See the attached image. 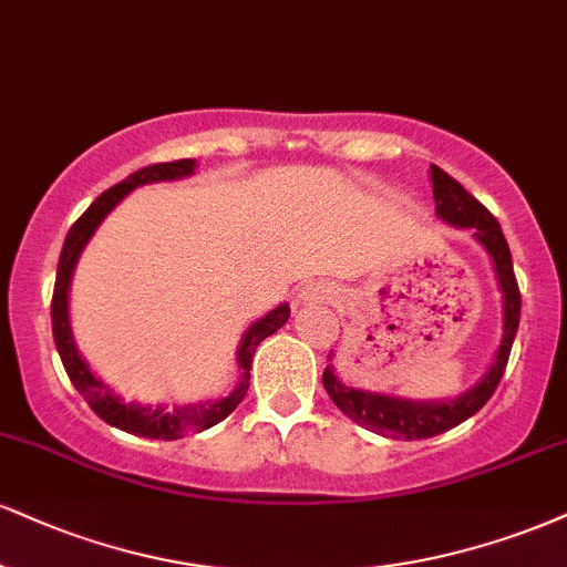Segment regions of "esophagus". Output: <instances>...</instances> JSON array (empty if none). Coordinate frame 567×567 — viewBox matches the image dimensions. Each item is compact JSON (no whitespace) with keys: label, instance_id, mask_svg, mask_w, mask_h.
Masks as SVG:
<instances>
[{"label":"esophagus","instance_id":"1","mask_svg":"<svg viewBox=\"0 0 567 567\" xmlns=\"http://www.w3.org/2000/svg\"><path fill=\"white\" fill-rule=\"evenodd\" d=\"M327 298H330V290L322 288V285H311V288L303 292V301H317V303H322V301H327Z\"/></svg>","mask_w":567,"mask_h":567}]
</instances>
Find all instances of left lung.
Instances as JSON below:
<instances>
[{"label":"left lung","instance_id":"left-lung-1","mask_svg":"<svg viewBox=\"0 0 567 567\" xmlns=\"http://www.w3.org/2000/svg\"><path fill=\"white\" fill-rule=\"evenodd\" d=\"M431 179H433V197H435V214L443 221L454 224V227H473L475 237H478L488 256L494 258L496 277H499L502 292H504V336L499 353H496L494 364L486 372V378L478 385L470 388L454 401H433V404H420V401H401L391 399V395L364 393L357 388L343 385L336 378V372L327 367L322 374L324 391L330 393L332 404H336L346 417L359 422L367 431L388 435V439L401 441H420L433 439L452 427L473 417L478 409L494 395L496 385H499L504 370H507L509 351H513V340L517 336V324H520V288H517L515 269H513V254L509 245L504 240V231L496 221L494 214L483 206L478 197H473L462 187L454 176H449L443 168L431 163Z\"/></svg>","mask_w":567,"mask_h":567}]
</instances>
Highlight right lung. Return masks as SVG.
Here are the masks:
<instances>
[{
  "instance_id": "obj_1",
  "label": "right lung",
  "mask_w": 567,
  "mask_h": 567,
  "mask_svg": "<svg viewBox=\"0 0 567 567\" xmlns=\"http://www.w3.org/2000/svg\"><path fill=\"white\" fill-rule=\"evenodd\" d=\"M193 168H195L193 158H182L172 163H153V166H145L140 168V172L128 174L124 182L113 184L111 189H105V193H102L97 200H94L92 206L76 218V224H73L71 231L65 235L63 250H60V261H58V279H54V292H52V336H54V346H58L60 359H63L68 378H71V383L76 385V391L84 395L89 406L94 409V414H97L100 420H105L107 425L118 427V431L142 435V439L176 441L182 439L184 433L208 431V427H214L216 422L229 417V414L237 409V404L245 399V393H248L250 364H254V353L258 349V343H261L264 338H269L271 332H277L290 317V306L282 303L277 306L275 311L266 313L264 319H258V322L245 332L240 351H237L243 380L240 385L235 388V393L221 401H214V404L208 401V404L179 406L174 409V412H168V409L163 406L153 409V406L124 404L111 388L102 383V380L94 378L92 370L86 367V361L79 357L76 346H73L71 324H68V285H71L73 266H76L79 254L84 250L86 240L94 235V229L100 227L102 218L111 214V210L118 206V203L124 200L134 187H140V184H147V182L179 179V176L193 174Z\"/></svg>"
}]
</instances>
